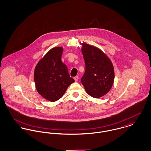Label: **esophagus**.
I'll return each mask as SVG.
<instances>
[{
  "label": "esophagus",
  "mask_w": 151,
  "mask_h": 151,
  "mask_svg": "<svg viewBox=\"0 0 151 151\" xmlns=\"http://www.w3.org/2000/svg\"><path fill=\"white\" fill-rule=\"evenodd\" d=\"M74 79L75 81H76V82H77V81L78 80L79 77H78V76H76V77H74Z\"/></svg>",
  "instance_id": "34e87169"
}]
</instances>
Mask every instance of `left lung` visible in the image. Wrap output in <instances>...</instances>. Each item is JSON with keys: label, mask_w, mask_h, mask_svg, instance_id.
<instances>
[{"label": "left lung", "mask_w": 151, "mask_h": 151, "mask_svg": "<svg viewBox=\"0 0 151 151\" xmlns=\"http://www.w3.org/2000/svg\"><path fill=\"white\" fill-rule=\"evenodd\" d=\"M81 49L86 71L81 83L88 94L98 98L106 94L113 86L114 73L113 65L107 56L96 47L83 44Z\"/></svg>", "instance_id": "8db88e82"}]
</instances>
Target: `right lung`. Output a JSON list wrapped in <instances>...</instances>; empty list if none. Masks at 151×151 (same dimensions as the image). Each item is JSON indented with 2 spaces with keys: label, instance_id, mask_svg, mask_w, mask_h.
<instances>
[{
  "label": "right lung",
  "instance_id": "1",
  "mask_svg": "<svg viewBox=\"0 0 151 151\" xmlns=\"http://www.w3.org/2000/svg\"><path fill=\"white\" fill-rule=\"evenodd\" d=\"M63 48L50 49L38 62L34 71V81L38 93L47 101L61 98L67 88L74 82L66 65L62 62Z\"/></svg>",
  "mask_w": 151,
  "mask_h": 151
}]
</instances>
